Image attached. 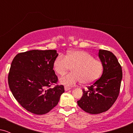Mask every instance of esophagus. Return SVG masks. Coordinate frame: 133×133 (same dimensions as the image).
<instances>
[{"label": "esophagus", "instance_id": "obj_1", "mask_svg": "<svg viewBox=\"0 0 133 133\" xmlns=\"http://www.w3.org/2000/svg\"><path fill=\"white\" fill-rule=\"evenodd\" d=\"M71 89V88H70V87H68V86H65L64 87V89H65V91H69V90H70Z\"/></svg>", "mask_w": 133, "mask_h": 133}]
</instances>
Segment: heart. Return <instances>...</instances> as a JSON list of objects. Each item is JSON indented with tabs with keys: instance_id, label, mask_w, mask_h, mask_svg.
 <instances>
[{
	"instance_id": "1",
	"label": "heart",
	"mask_w": 133,
	"mask_h": 133,
	"mask_svg": "<svg viewBox=\"0 0 133 133\" xmlns=\"http://www.w3.org/2000/svg\"><path fill=\"white\" fill-rule=\"evenodd\" d=\"M72 68V73L62 76L59 79L61 84L71 86L82 82L91 84L97 80L103 71L101 61L94 59L89 53L82 51H72L65 56H57L53 63V69L59 75H64Z\"/></svg>"
}]
</instances>
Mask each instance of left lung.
I'll return each mask as SVG.
<instances>
[{
	"label": "left lung",
	"mask_w": 133,
	"mask_h": 133,
	"mask_svg": "<svg viewBox=\"0 0 133 133\" xmlns=\"http://www.w3.org/2000/svg\"><path fill=\"white\" fill-rule=\"evenodd\" d=\"M99 57L103 64V74L86 90L77 104L89 114H97L108 111L115 103L119 94L123 72L113 53L99 50Z\"/></svg>",
	"instance_id": "left-lung-1"
}]
</instances>
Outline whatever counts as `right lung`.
Masks as SVG:
<instances>
[{
	"mask_svg": "<svg viewBox=\"0 0 133 133\" xmlns=\"http://www.w3.org/2000/svg\"><path fill=\"white\" fill-rule=\"evenodd\" d=\"M58 56L56 50H32L19 53L14 58L8 76L9 88L24 109L38 115L46 114L59 103L64 92L53 63Z\"/></svg>",
	"mask_w": 133,
	"mask_h": 133,
	"instance_id": "obj_1",
	"label": "right lung"
}]
</instances>
